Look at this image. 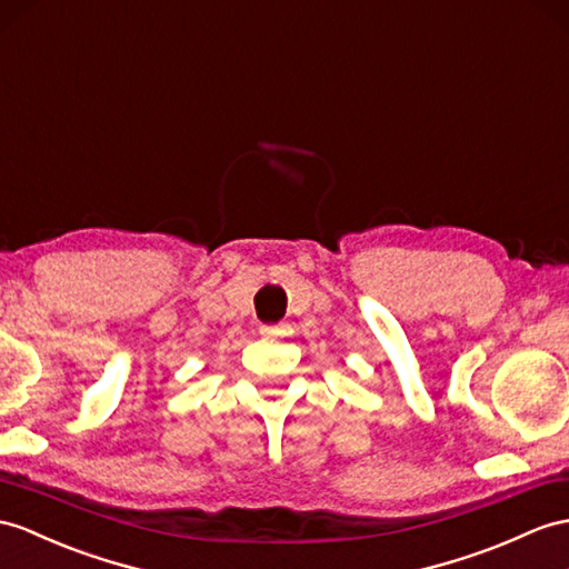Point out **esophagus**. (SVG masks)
I'll use <instances>...</instances> for the list:
<instances>
[{"instance_id":"34e87169","label":"esophagus","mask_w":569,"mask_h":569,"mask_svg":"<svg viewBox=\"0 0 569 569\" xmlns=\"http://www.w3.org/2000/svg\"><path fill=\"white\" fill-rule=\"evenodd\" d=\"M289 332V323H266L260 326V336L266 338H280V336H287Z\"/></svg>"}]
</instances>
